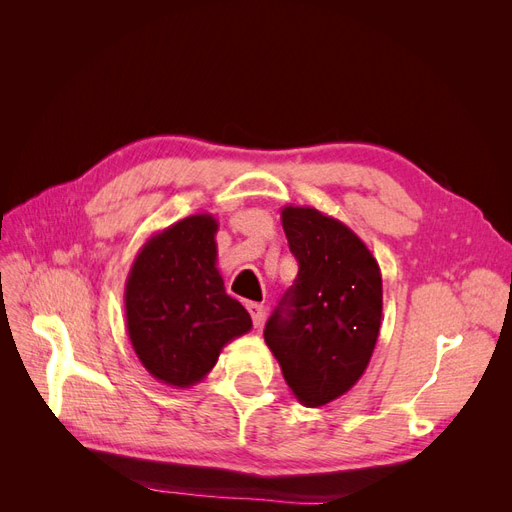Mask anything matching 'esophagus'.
I'll return each instance as SVG.
<instances>
[{
    "mask_svg": "<svg viewBox=\"0 0 512 512\" xmlns=\"http://www.w3.org/2000/svg\"><path fill=\"white\" fill-rule=\"evenodd\" d=\"M245 307H247V312H250V316H252L254 327H260L262 318H265V307H262L260 303H254V301H250Z\"/></svg>",
    "mask_w": 512,
    "mask_h": 512,
    "instance_id": "34e87169",
    "label": "esophagus"
}]
</instances>
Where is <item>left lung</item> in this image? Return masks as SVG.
<instances>
[{
  "label": "left lung",
  "mask_w": 512,
  "mask_h": 512,
  "mask_svg": "<svg viewBox=\"0 0 512 512\" xmlns=\"http://www.w3.org/2000/svg\"><path fill=\"white\" fill-rule=\"evenodd\" d=\"M297 280L267 320L265 342L307 408L342 397L374 354L382 320L378 260L352 228L314 207H284Z\"/></svg>",
  "instance_id": "1"
}]
</instances>
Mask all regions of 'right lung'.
Segmentation results:
<instances>
[{"mask_svg":"<svg viewBox=\"0 0 512 512\" xmlns=\"http://www.w3.org/2000/svg\"><path fill=\"white\" fill-rule=\"evenodd\" d=\"M218 220L196 213L156 232L138 250L123 290L138 361L162 384L190 389L232 339L252 329L247 309L224 290Z\"/></svg>","mask_w":512,"mask_h":512,"instance_id":"obj_1","label":"right lung"}]
</instances>
